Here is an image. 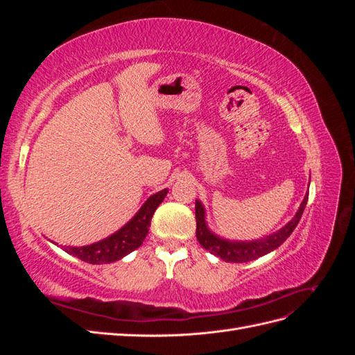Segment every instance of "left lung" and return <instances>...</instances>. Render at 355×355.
I'll list each match as a JSON object with an SVG mask.
<instances>
[{"label": "left lung", "mask_w": 355, "mask_h": 355, "mask_svg": "<svg viewBox=\"0 0 355 355\" xmlns=\"http://www.w3.org/2000/svg\"><path fill=\"white\" fill-rule=\"evenodd\" d=\"M308 201V192L304 197L302 202L293 216V219L287 222L283 228L278 231L266 235V237L252 240V241H240V240H228L223 239L220 235L214 234L207 225L206 220V209H204L202 202L200 200H196V219H197V240L209 250L211 254L220 257L225 262H234V263H243L250 262L257 259V257L265 256L275 250L277 247H280L288 237L290 234L295 231L297 223L300 220V216L305 210Z\"/></svg>", "instance_id": "1"}]
</instances>
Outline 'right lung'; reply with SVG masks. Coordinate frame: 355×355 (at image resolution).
<instances>
[{
    "mask_svg": "<svg viewBox=\"0 0 355 355\" xmlns=\"http://www.w3.org/2000/svg\"><path fill=\"white\" fill-rule=\"evenodd\" d=\"M168 189L164 188L154 196L149 197L144 206L137 210L135 216L128 220L123 228L111 234L101 241H96L87 245H60L67 253L78 257V259L93 265L111 263L123 259L124 256L141 247L148 235L154 211L166 198ZM51 241V240H50ZM55 243V241H51ZM58 244V243H55Z\"/></svg>",
    "mask_w": 355,
    "mask_h": 355,
    "instance_id": "right-lung-1",
    "label": "right lung"
}]
</instances>
